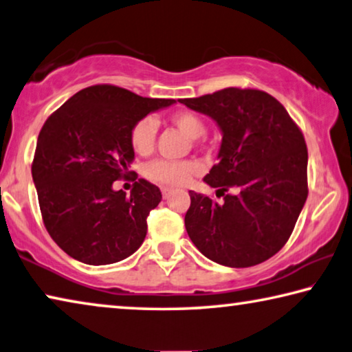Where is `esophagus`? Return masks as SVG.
<instances>
[{"mask_svg": "<svg viewBox=\"0 0 352 352\" xmlns=\"http://www.w3.org/2000/svg\"><path fill=\"white\" fill-rule=\"evenodd\" d=\"M171 193H173L171 188H166V187L162 188V195H164V198H165V199H168V198L171 197Z\"/></svg>", "mask_w": 352, "mask_h": 352, "instance_id": "34e87169", "label": "esophagus"}]
</instances>
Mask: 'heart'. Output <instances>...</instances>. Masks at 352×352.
Segmentation results:
<instances>
[{
    "mask_svg": "<svg viewBox=\"0 0 352 352\" xmlns=\"http://www.w3.org/2000/svg\"><path fill=\"white\" fill-rule=\"evenodd\" d=\"M171 122L187 135L188 138L198 140L206 133V124L193 111H177L171 116ZM157 122L154 118L144 116L133 124L131 131V144L137 154H148L154 148ZM198 171V165L193 162H168L155 160L146 166V176L151 181L164 186L179 187L186 186L190 177Z\"/></svg>",
    "mask_w": 352,
    "mask_h": 352,
    "instance_id": "heart-1",
    "label": "heart"
}]
</instances>
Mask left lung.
<instances>
[{
	"instance_id": "8db88e82",
	"label": "left lung",
	"mask_w": 352,
	"mask_h": 352,
	"mask_svg": "<svg viewBox=\"0 0 352 352\" xmlns=\"http://www.w3.org/2000/svg\"><path fill=\"white\" fill-rule=\"evenodd\" d=\"M221 132L219 164L204 176L223 203L190 190L186 230L204 256L228 267H250L274 256L291 232L307 187L304 135L280 102L259 89L226 88L184 99Z\"/></svg>"
}]
</instances>
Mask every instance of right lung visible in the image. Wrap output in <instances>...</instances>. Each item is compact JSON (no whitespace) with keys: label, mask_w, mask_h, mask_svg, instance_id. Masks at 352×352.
<instances>
[{"label":"right lung","mask_w":352,"mask_h":352,"mask_svg":"<svg viewBox=\"0 0 352 352\" xmlns=\"http://www.w3.org/2000/svg\"><path fill=\"white\" fill-rule=\"evenodd\" d=\"M173 99H149L111 85L78 91L45 121L31 173L44 225L77 261L113 264L143 244L160 188L144 179L131 195L113 182L129 176L135 159L133 124Z\"/></svg>","instance_id":"1"}]
</instances>
